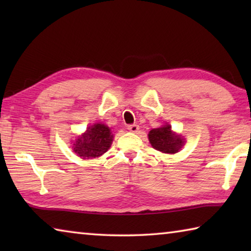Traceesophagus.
<instances>
[{
	"mask_svg": "<svg viewBox=\"0 0 251 251\" xmlns=\"http://www.w3.org/2000/svg\"><path fill=\"white\" fill-rule=\"evenodd\" d=\"M127 129L131 131V133H137L138 129H139V126L136 125V124H131V125L127 126Z\"/></svg>",
	"mask_w": 251,
	"mask_h": 251,
	"instance_id": "esophagus-1",
	"label": "esophagus"
}]
</instances>
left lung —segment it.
<instances>
[{
    "instance_id": "obj_1",
    "label": "left lung",
    "mask_w": 251,
    "mask_h": 251,
    "mask_svg": "<svg viewBox=\"0 0 251 251\" xmlns=\"http://www.w3.org/2000/svg\"><path fill=\"white\" fill-rule=\"evenodd\" d=\"M148 139L152 148L161 152H166V154L178 152L185 144V139L181 137V135L174 133L169 124L161 126L159 128L151 129L148 134Z\"/></svg>"
}]
</instances>
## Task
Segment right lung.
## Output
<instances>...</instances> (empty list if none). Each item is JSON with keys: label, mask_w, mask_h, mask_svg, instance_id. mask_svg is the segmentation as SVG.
<instances>
[{"label": "right lung", "mask_w": 251, "mask_h": 251, "mask_svg": "<svg viewBox=\"0 0 251 251\" xmlns=\"http://www.w3.org/2000/svg\"><path fill=\"white\" fill-rule=\"evenodd\" d=\"M114 136L108 126L97 124L87 127L86 131L75 139L73 151L83 159L96 158L109 150Z\"/></svg>", "instance_id": "obj_1"}]
</instances>
